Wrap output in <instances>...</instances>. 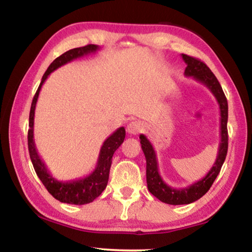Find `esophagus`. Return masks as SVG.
<instances>
[{"label": "esophagus", "instance_id": "1", "mask_svg": "<svg viewBox=\"0 0 252 252\" xmlns=\"http://www.w3.org/2000/svg\"><path fill=\"white\" fill-rule=\"evenodd\" d=\"M145 130V125L141 121H132L126 126V131L130 134H138Z\"/></svg>", "mask_w": 252, "mask_h": 252}]
</instances>
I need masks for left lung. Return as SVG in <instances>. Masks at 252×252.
<instances>
[{
	"instance_id": "obj_1",
	"label": "left lung",
	"mask_w": 252,
	"mask_h": 252,
	"mask_svg": "<svg viewBox=\"0 0 252 252\" xmlns=\"http://www.w3.org/2000/svg\"><path fill=\"white\" fill-rule=\"evenodd\" d=\"M182 57L187 65L185 68V75L192 76L194 80L204 84L212 92L215 98L217 99L219 109H220V143H219L217 158H216V162L212 165V168L209 170L207 176L198 180V182L192 184L190 186L176 189L163 182L162 177L158 173L157 154H155L154 148L146 136L140 134L139 138L141 148H143L145 158H146V180L148 190L160 201L172 205L192 203V202H195L198 198H201L210 189L215 179L217 178L219 172H220L226 155H227L228 148V105L220 83L218 82L217 77L215 76V74L211 72L210 68L203 62L184 54Z\"/></svg>"
}]
</instances>
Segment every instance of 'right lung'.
<instances>
[{
  "label": "right lung",
  "mask_w": 252,
  "mask_h": 252,
  "mask_svg": "<svg viewBox=\"0 0 252 252\" xmlns=\"http://www.w3.org/2000/svg\"><path fill=\"white\" fill-rule=\"evenodd\" d=\"M99 50V47L95 44H88L86 47L75 48L72 50L66 51L65 54L59 56L48 67L47 72L44 73L40 87L35 94L33 101H32L31 112H30V129H28V151H30V157L35 172L38 176V178L48 192L57 200L63 202V203L68 204H87L90 203L97 198L102 190L106 189L108 183L109 177V169L112 165V158L115 151L121 146L126 138V129L123 126L119 127L115 132H113L107 139L104 141L99 153L98 162L95 165V169L90 175L84 177V178H79L76 180H70V182H59L55 177L51 176L49 170L45 166L44 162L38 155L36 147L34 143V115H35V107H36V101L40 94L41 88L48 79V76L59 67H62L65 63L72 62L76 58L94 54L95 51Z\"/></svg>",
  "instance_id": "obj_1"
}]
</instances>
